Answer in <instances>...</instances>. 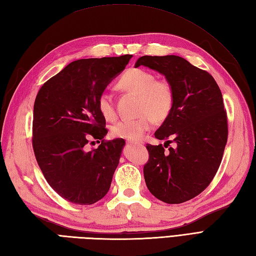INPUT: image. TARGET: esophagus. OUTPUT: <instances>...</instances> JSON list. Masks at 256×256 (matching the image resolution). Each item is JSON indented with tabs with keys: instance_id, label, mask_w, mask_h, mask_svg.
Wrapping results in <instances>:
<instances>
[{
	"instance_id": "esophagus-1",
	"label": "esophagus",
	"mask_w": 256,
	"mask_h": 256,
	"mask_svg": "<svg viewBox=\"0 0 256 256\" xmlns=\"http://www.w3.org/2000/svg\"><path fill=\"white\" fill-rule=\"evenodd\" d=\"M126 143L130 145H142L143 142H138V140H126Z\"/></svg>"
}]
</instances>
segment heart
Segmentation results:
<instances>
[{
	"label": "heart",
	"instance_id": "heart-1",
	"mask_svg": "<svg viewBox=\"0 0 256 256\" xmlns=\"http://www.w3.org/2000/svg\"><path fill=\"white\" fill-rule=\"evenodd\" d=\"M118 86L123 91L138 94V112L135 118L120 120L111 128L113 136L130 140H140L150 131L154 122L162 123L170 116L175 102L172 84L164 79L142 68H131L125 72L118 81ZM98 108L101 116L108 121L116 118V112L112 96L102 91L98 96Z\"/></svg>",
	"mask_w": 256,
	"mask_h": 256
}]
</instances>
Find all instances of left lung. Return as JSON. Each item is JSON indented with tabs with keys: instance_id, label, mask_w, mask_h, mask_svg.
<instances>
[{
	"instance_id": "8db88e82",
	"label": "left lung",
	"mask_w": 256,
	"mask_h": 256,
	"mask_svg": "<svg viewBox=\"0 0 256 256\" xmlns=\"http://www.w3.org/2000/svg\"><path fill=\"white\" fill-rule=\"evenodd\" d=\"M140 66L164 74L175 94L170 116L155 138L176 143L177 148L165 152L162 144L146 145V186L166 204H182L202 192L221 164L228 140L222 94L209 72L179 56H143L135 64Z\"/></svg>"
}]
</instances>
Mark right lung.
<instances>
[{
    "mask_svg": "<svg viewBox=\"0 0 256 256\" xmlns=\"http://www.w3.org/2000/svg\"><path fill=\"white\" fill-rule=\"evenodd\" d=\"M132 55L79 59L42 86L34 103L32 148L40 170L55 192L70 202L92 204L111 186L125 145L104 140L106 118L98 96L121 74ZM90 138L102 139L88 152Z\"/></svg>",
    "mask_w": 256,
    "mask_h": 256,
    "instance_id": "1",
    "label": "right lung"
}]
</instances>
